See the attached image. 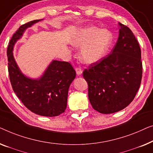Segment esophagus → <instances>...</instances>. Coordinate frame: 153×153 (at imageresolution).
<instances>
[{
  "mask_svg": "<svg viewBox=\"0 0 153 153\" xmlns=\"http://www.w3.org/2000/svg\"><path fill=\"white\" fill-rule=\"evenodd\" d=\"M76 74L77 76H80V75L82 74V71L80 68H76Z\"/></svg>",
  "mask_w": 153,
  "mask_h": 153,
  "instance_id": "34e87169",
  "label": "esophagus"
}]
</instances>
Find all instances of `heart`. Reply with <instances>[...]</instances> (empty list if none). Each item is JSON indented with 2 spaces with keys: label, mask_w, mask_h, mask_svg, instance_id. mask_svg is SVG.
<instances>
[{
  "label": "heart",
  "mask_w": 153,
  "mask_h": 153,
  "mask_svg": "<svg viewBox=\"0 0 153 153\" xmlns=\"http://www.w3.org/2000/svg\"><path fill=\"white\" fill-rule=\"evenodd\" d=\"M110 31L96 27L81 29L71 39V44L81 48L79 58L84 63L94 64L102 59L112 43Z\"/></svg>",
  "instance_id": "1"
}]
</instances>
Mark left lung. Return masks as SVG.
<instances>
[{
    "label": "left lung",
    "instance_id": "8db88e82",
    "mask_svg": "<svg viewBox=\"0 0 153 153\" xmlns=\"http://www.w3.org/2000/svg\"><path fill=\"white\" fill-rule=\"evenodd\" d=\"M119 25V38L110 54L83 71L90 103L105 114L126 108L134 98L141 82L140 46L131 30Z\"/></svg>",
    "mask_w": 153,
    "mask_h": 153
}]
</instances>
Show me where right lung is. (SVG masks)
I'll return each mask as SVG.
<instances>
[{
    "label": "right lung",
    "instance_id": "right-lung-1",
    "mask_svg": "<svg viewBox=\"0 0 153 153\" xmlns=\"http://www.w3.org/2000/svg\"><path fill=\"white\" fill-rule=\"evenodd\" d=\"M42 20L21 25L13 34L7 51L8 72L12 89L23 105L36 114L53 117L66 108L68 89L76 76L74 68L68 62L53 60L39 78H30L21 71L13 55L14 45L25 30Z\"/></svg>",
    "mask_w": 153,
    "mask_h": 153
}]
</instances>
